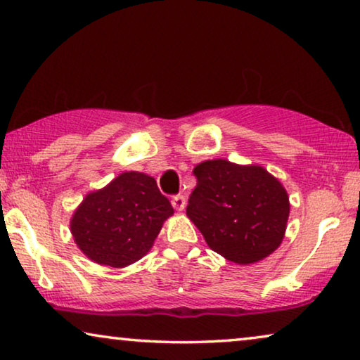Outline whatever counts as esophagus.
Segmentation results:
<instances>
[{
  "label": "esophagus",
  "instance_id": "1",
  "mask_svg": "<svg viewBox=\"0 0 360 360\" xmlns=\"http://www.w3.org/2000/svg\"><path fill=\"white\" fill-rule=\"evenodd\" d=\"M171 204H173V207L176 210H184L186 207V197L184 195H173V199H171Z\"/></svg>",
  "mask_w": 360,
  "mask_h": 360
}]
</instances>
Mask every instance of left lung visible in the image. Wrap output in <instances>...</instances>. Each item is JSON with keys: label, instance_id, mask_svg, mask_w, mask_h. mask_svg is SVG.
I'll list each match as a JSON object with an SVG mask.
<instances>
[{"label": "left lung", "instance_id": "left-lung-1", "mask_svg": "<svg viewBox=\"0 0 360 360\" xmlns=\"http://www.w3.org/2000/svg\"><path fill=\"white\" fill-rule=\"evenodd\" d=\"M192 173L197 186L186 214L210 250L251 264L279 248L290 205L285 189L264 168L212 160Z\"/></svg>", "mask_w": 360, "mask_h": 360}]
</instances>
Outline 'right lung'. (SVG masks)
Here are the masks:
<instances>
[{
    "mask_svg": "<svg viewBox=\"0 0 360 360\" xmlns=\"http://www.w3.org/2000/svg\"><path fill=\"white\" fill-rule=\"evenodd\" d=\"M173 212L153 178L130 171L84 197L72 219V233L91 261L125 267L150 251Z\"/></svg>",
    "mask_w": 360,
    "mask_h": 360,
    "instance_id": "add662e5",
    "label": "right lung"
}]
</instances>
